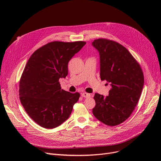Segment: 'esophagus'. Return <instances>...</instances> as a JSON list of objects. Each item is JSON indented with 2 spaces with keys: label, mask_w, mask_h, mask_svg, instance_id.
<instances>
[{
  "label": "esophagus",
  "mask_w": 161,
  "mask_h": 161,
  "mask_svg": "<svg viewBox=\"0 0 161 161\" xmlns=\"http://www.w3.org/2000/svg\"><path fill=\"white\" fill-rule=\"evenodd\" d=\"M81 97H85V98H89L91 97V95L89 93H87V92H82Z\"/></svg>",
  "instance_id": "34e87169"
}]
</instances>
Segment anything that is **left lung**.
I'll return each instance as SVG.
<instances>
[{
  "mask_svg": "<svg viewBox=\"0 0 161 161\" xmlns=\"http://www.w3.org/2000/svg\"><path fill=\"white\" fill-rule=\"evenodd\" d=\"M92 45L100 55V75L112 86L108 96L95 93L92 114L109 126L122 123L130 117L140 98L144 82L141 67L121 44L104 38Z\"/></svg>",
  "mask_w": 161,
  "mask_h": 161,
  "instance_id": "left-lung-1",
  "label": "left lung"
}]
</instances>
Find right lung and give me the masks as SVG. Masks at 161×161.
Returning a JSON list of instances; mask_svg holds the SVG:
<instances>
[{
    "label": "right lung",
    "mask_w": 161,
    "mask_h": 161,
    "mask_svg": "<svg viewBox=\"0 0 161 161\" xmlns=\"http://www.w3.org/2000/svg\"><path fill=\"white\" fill-rule=\"evenodd\" d=\"M86 42H52L34 52L19 81V98L29 116L42 127L53 129L72 113L80 94L61 89L58 80L68 75V64Z\"/></svg>",
    "instance_id": "right-lung-1"
}]
</instances>
